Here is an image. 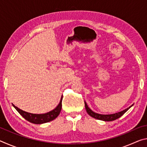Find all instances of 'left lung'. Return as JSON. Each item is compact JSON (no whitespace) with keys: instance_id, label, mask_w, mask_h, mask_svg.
Returning <instances> with one entry per match:
<instances>
[{"instance_id":"obj_1","label":"left lung","mask_w":147,"mask_h":147,"mask_svg":"<svg viewBox=\"0 0 147 147\" xmlns=\"http://www.w3.org/2000/svg\"><path fill=\"white\" fill-rule=\"evenodd\" d=\"M84 103H85V107H86L87 113H88L89 115L91 116L92 117H93L94 119H98V120L104 121H112L115 120V119H117L118 118L121 117L124 113H125L126 111L128 110L129 108H130L132 106V105H131V106L129 107V108H126L123 111H120V112L113 113V114H109V115H103V114H99V113H96L95 112H94V111H92L91 109L89 108L88 106L87 105V103L86 102V101H84Z\"/></svg>"}]
</instances>
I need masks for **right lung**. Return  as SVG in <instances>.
<instances>
[{
	"instance_id": "1",
	"label": "right lung",
	"mask_w": 147,
	"mask_h": 147,
	"mask_svg": "<svg viewBox=\"0 0 147 147\" xmlns=\"http://www.w3.org/2000/svg\"><path fill=\"white\" fill-rule=\"evenodd\" d=\"M62 98H63V96H61L60 102H59V104L56 106V108H54L53 110L49 111L48 113H43V114L30 113L18 108L17 106L13 105V106L14 108L17 109V111H18V112L21 114V115L23 116L26 120L34 124H43V123H48V122L54 120V119H55L59 115V114L61 111V107H62V104H61Z\"/></svg>"
}]
</instances>
